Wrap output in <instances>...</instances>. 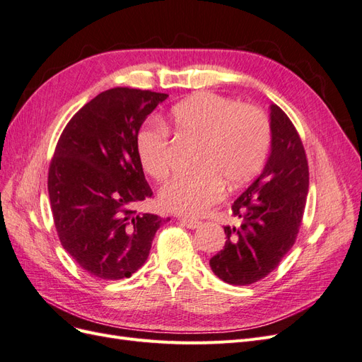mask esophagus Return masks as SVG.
<instances>
[{"label":"esophagus","mask_w":362,"mask_h":362,"mask_svg":"<svg viewBox=\"0 0 362 362\" xmlns=\"http://www.w3.org/2000/svg\"><path fill=\"white\" fill-rule=\"evenodd\" d=\"M180 222H181L184 226H187L189 229H196V228H198V226L201 225L199 221H193V218H185V217H181Z\"/></svg>","instance_id":"34e87169"}]
</instances>
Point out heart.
Returning <instances> with one entry per match:
<instances>
[{
    "mask_svg": "<svg viewBox=\"0 0 362 362\" xmlns=\"http://www.w3.org/2000/svg\"><path fill=\"white\" fill-rule=\"evenodd\" d=\"M169 124L181 137L201 144L194 169L198 173L177 177L158 193L163 210L202 216L223 194V182L235 189L261 169L270 146L267 117L255 107H240L229 98L196 93L178 103L169 115ZM136 148L145 172L157 181L170 172V139L166 128L144 125Z\"/></svg>",
    "mask_w": 362,
    "mask_h": 362,
    "instance_id": "heart-1",
    "label": "heart"
}]
</instances>
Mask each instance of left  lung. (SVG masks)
I'll list each match as a JSON object with an SVG mask.
<instances>
[{
  "label": "left lung",
  "mask_w": 362,
  "mask_h": 362,
  "mask_svg": "<svg viewBox=\"0 0 362 362\" xmlns=\"http://www.w3.org/2000/svg\"><path fill=\"white\" fill-rule=\"evenodd\" d=\"M270 154L258 178L233 204L238 226H225L223 249L210 259L217 278L249 286L266 278L288 254L299 233L310 172L291 120L270 105Z\"/></svg>",
  "instance_id": "8db88e82"
}]
</instances>
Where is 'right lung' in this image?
Returning a JSON list of instances; mask_svg holds the SVG:
<instances>
[{
	"mask_svg": "<svg viewBox=\"0 0 362 362\" xmlns=\"http://www.w3.org/2000/svg\"><path fill=\"white\" fill-rule=\"evenodd\" d=\"M168 96L128 87L105 90L74 115L59 139L48 173L54 225L63 249L95 278H129L169 221L134 211L152 196L136 137Z\"/></svg>",
	"mask_w": 362,
	"mask_h": 362,
	"instance_id": "right-lung-1",
	"label": "right lung"
}]
</instances>
